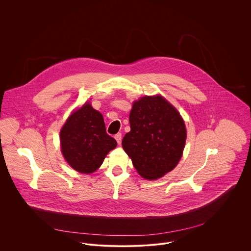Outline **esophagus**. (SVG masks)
<instances>
[{
    "mask_svg": "<svg viewBox=\"0 0 251 251\" xmlns=\"http://www.w3.org/2000/svg\"><path fill=\"white\" fill-rule=\"evenodd\" d=\"M115 139H116L117 143L120 145L121 142H122V134H121V133H117V134L115 135Z\"/></svg>",
    "mask_w": 251,
    "mask_h": 251,
    "instance_id": "obj_1",
    "label": "esophagus"
}]
</instances>
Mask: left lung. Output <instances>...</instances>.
<instances>
[{
  "label": "left lung",
  "mask_w": 251,
  "mask_h": 251,
  "mask_svg": "<svg viewBox=\"0 0 251 251\" xmlns=\"http://www.w3.org/2000/svg\"><path fill=\"white\" fill-rule=\"evenodd\" d=\"M129 124L122 146L137 173L151 180L171 172L182 156L187 134L177 108L161 95L145 96L133 101Z\"/></svg>",
  "instance_id": "obj_1"
}]
</instances>
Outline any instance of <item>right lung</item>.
<instances>
[{
  "mask_svg": "<svg viewBox=\"0 0 251 251\" xmlns=\"http://www.w3.org/2000/svg\"><path fill=\"white\" fill-rule=\"evenodd\" d=\"M61 151L67 163L81 174L96 172L117 147L106 133L103 116L90 101L74 109L60 130Z\"/></svg>",
  "mask_w": 251,
  "mask_h": 251,
  "instance_id": "1",
  "label": "right lung"
}]
</instances>
